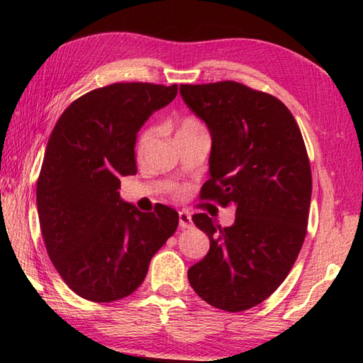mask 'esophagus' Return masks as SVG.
I'll return each mask as SVG.
<instances>
[{"label":"esophagus","instance_id":"esophagus-1","mask_svg":"<svg viewBox=\"0 0 363 363\" xmlns=\"http://www.w3.org/2000/svg\"><path fill=\"white\" fill-rule=\"evenodd\" d=\"M179 227L181 229H190V227H192V218H190L189 213L186 211L179 213Z\"/></svg>","mask_w":363,"mask_h":363}]
</instances>
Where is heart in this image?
Segmentation results:
<instances>
[{"mask_svg":"<svg viewBox=\"0 0 363 363\" xmlns=\"http://www.w3.org/2000/svg\"><path fill=\"white\" fill-rule=\"evenodd\" d=\"M195 131H203V126H201L195 118H184L181 121L179 128H177L176 136H181V134H187V133H195ZM153 134H155L153 128H147V130L140 134L138 140V147H136L138 155H143L144 150L147 149V145H149L150 140L153 139Z\"/></svg>","mask_w":363,"mask_h":363,"instance_id":"obj_1","label":"heart"}]
</instances>
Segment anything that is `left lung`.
I'll return each instance as SVG.
<instances>
[{"mask_svg":"<svg viewBox=\"0 0 363 363\" xmlns=\"http://www.w3.org/2000/svg\"><path fill=\"white\" fill-rule=\"evenodd\" d=\"M181 96L213 140L203 199L235 206L230 227L194 214L210 251L187 277L216 309L247 311L277 290L303 247L312 194L304 140L284 102L242 83L181 84Z\"/></svg>","mask_w":363,"mask_h":363,"instance_id":"1","label":"left lung"}]
</instances>
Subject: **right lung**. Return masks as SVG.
Instances as JSON below:
<instances>
[{"mask_svg": "<svg viewBox=\"0 0 363 363\" xmlns=\"http://www.w3.org/2000/svg\"><path fill=\"white\" fill-rule=\"evenodd\" d=\"M177 84L115 83L89 91L60 115L48 140L36 205L46 251L70 290L94 303L130 296L179 224L173 208L143 213L120 199L138 173L134 145Z\"/></svg>", "mask_w": 363, "mask_h": 363, "instance_id": "add662e5", "label": "right lung"}]
</instances>
